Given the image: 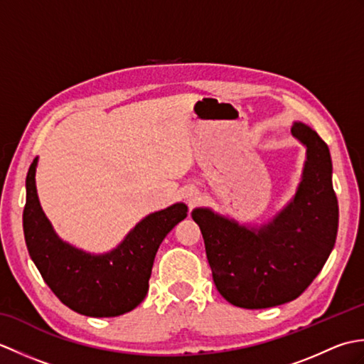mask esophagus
<instances>
[{
  "label": "esophagus",
  "mask_w": 364,
  "mask_h": 364,
  "mask_svg": "<svg viewBox=\"0 0 364 364\" xmlns=\"http://www.w3.org/2000/svg\"><path fill=\"white\" fill-rule=\"evenodd\" d=\"M184 200H186V202L189 203V206L194 205V203L197 202V200H198L197 191H194V189H189V191L184 192Z\"/></svg>",
  "instance_id": "1"
}]
</instances>
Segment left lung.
Here are the masks:
<instances>
[{
  "label": "left lung",
  "instance_id": "obj_1",
  "mask_svg": "<svg viewBox=\"0 0 364 364\" xmlns=\"http://www.w3.org/2000/svg\"><path fill=\"white\" fill-rule=\"evenodd\" d=\"M292 136L306 149L296 196L259 227L196 208L208 262L220 296L231 305L261 310L288 304L311 284L335 247L338 200L327 144L305 123Z\"/></svg>",
  "mask_w": 364,
  "mask_h": 364
}]
</instances>
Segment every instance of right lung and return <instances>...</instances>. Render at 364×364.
Here are the masks:
<instances>
[{"instance_id":"1","label":"right lung","mask_w":364,"mask_h":364,"mask_svg":"<svg viewBox=\"0 0 364 364\" xmlns=\"http://www.w3.org/2000/svg\"><path fill=\"white\" fill-rule=\"evenodd\" d=\"M36 158L26 175L23 231L31 259L45 283L70 310L90 318H114L141 304L149 291L161 242L188 206L175 203L144 218L107 253L94 255L63 241L46 219L36 189Z\"/></svg>"}]
</instances>
